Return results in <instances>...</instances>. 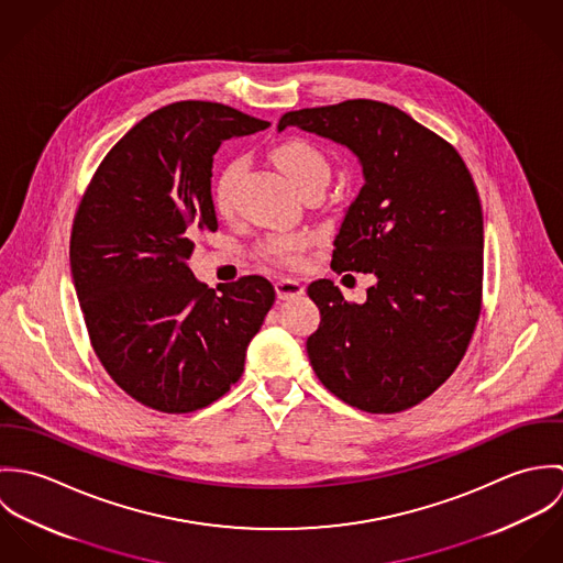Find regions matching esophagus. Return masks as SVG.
I'll list each match as a JSON object with an SVG mask.
<instances>
[{"instance_id":"esophagus-1","label":"esophagus","mask_w":563,"mask_h":563,"mask_svg":"<svg viewBox=\"0 0 563 563\" xmlns=\"http://www.w3.org/2000/svg\"><path fill=\"white\" fill-rule=\"evenodd\" d=\"M275 292H277V299L288 301V299L301 297L303 286L297 279H279V282H275Z\"/></svg>"}]
</instances>
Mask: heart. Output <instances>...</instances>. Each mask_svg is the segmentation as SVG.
Segmentation results:
<instances>
[{
  "label": "heart",
  "instance_id": "b5f03b06",
  "mask_svg": "<svg viewBox=\"0 0 563 563\" xmlns=\"http://www.w3.org/2000/svg\"><path fill=\"white\" fill-rule=\"evenodd\" d=\"M273 158L284 175L301 190L312 181H327L329 179V162L321 150L303 139H290L275 147ZM242 161H230L223 164L212 184V201L221 214H228L234 208V192L236 181L241 177ZM306 236L301 234H277L268 241L262 242L260 253L264 260L292 266L301 260L306 251Z\"/></svg>",
  "mask_w": 563,
  "mask_h": 563
}]
</instances>
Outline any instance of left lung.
I'll return each instance as SVG.
<instances>
[{
	"instance_id": "left-lung-1",
	"label": "left lung",
	"mask_w": 563,
	"mask_h": 563,
	"mask_svg": "<svg viewBox=\"0 0 563 563\" xmlns=\"http://www.w3.org/2000/svg\"><path fill=\"white\" fill-rule=\"evenodd\" d=\"M349 147L364 186L333 241L335 273H373L364 303L331 279L308 286L321 324L308 355L322 386L362 411L395 413L433 395L462 362L482 314L483 214L457 150L399 108L349 99L286 112Z\"/></svg>"
}]
</instances>
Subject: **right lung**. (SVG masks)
Instances as JSON below:
<instances>
[{"instance_id": "obj_1", "label": "right lung", "mask_w": 563, "mask_h": 563, "mask_svg": "<svg viewBox=\"0 0 563 563\" xmlns=\"http://www.w3.org/2000/svg\"><path fill=\"white\" fill-rule=\"evenodd\" d=\"M266 128L223 103L164 106L108 152L81 197L69 260L88 338L112 382L152 409L188 413L230 393L275 301L260 275L217 295L186 264L219 228L217 150Z\"/></svg>"}]
</instances>
